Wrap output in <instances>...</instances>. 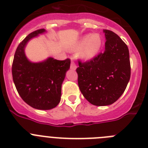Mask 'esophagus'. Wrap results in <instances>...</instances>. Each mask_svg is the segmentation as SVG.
Segmentation results:
<instances>
[{
    "label": "esophagus",
    "mask_w": 148,
    "mask_h": 148,
    "mask_svg": "<svg viewBox=\"0 0 148 148\" xmlns=\"http://www.w3.org/2000/svg\"><path fill=\"white\" fill-rule=\"evenodd\" d=\"M76 67H77V66H76V64H75V63L73 61H72L71 64H70V69L73 70H75V69H76Z\"/></svg>",
    "instance_id": "esophagus-1"
}]
</instances>
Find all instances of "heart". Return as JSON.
<instances>
[{
	"instance_id": "b5f03b06",
	"label": "heart",
	"mask_w": 148,
	"mask_h": 148,
	"mask_svg": "<svg viewBox=\"0 0 148 148\" xmlns=\"http://www.w3.org/2000/svg\"><path fill=\"white\" fill-rule=\"evenodd\" d=\"M101 44L102 40L99 34H87L78 40L75 48L81 49L79 55L82 59L90 60L99 53Z\"/></svg>"
}]
</instances>
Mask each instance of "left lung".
<instances>
[{
  "label": "left lung",
  "instance_id": "8db88e82",
  "mask_svg": "<svg viewBox=\"0 0 148 148\" xmlns=\"http://www.w3.org/2000/svg\"><path fill=\"white\" fill-rule=\"evenodd\" d=\"M105 50L92 59L78 60V84L89 102L95 106L110 105L125 92L130 78L127 46L119 35L104 29Z\"/></svg>",
  "mask_w": 148,
  "mask_h": 148
}]
</instances>
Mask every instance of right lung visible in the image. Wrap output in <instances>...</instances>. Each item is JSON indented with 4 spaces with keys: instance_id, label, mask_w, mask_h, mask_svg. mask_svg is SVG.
<instances>
[{
    "instance_id": "obj_1",
    "label": "right lung",
    "mask_w": 148,
    "mask_h": 148,
    "mask_svg": "<svg viewBox=\"0 0 148 148\" xmlns=\"http://www.w3.org/2000/svg\"><path fill=\"white\" fill-rule=\"evenodd\" d=\"M45 32L44 29L29 34L15 51L12 66L13 82L18 94L27 104L38 110H50L59 104L61 84L70 66V59L49 58L40 63L27 58L24 47L29 40Z\"/></svg>"
}]
</instances>
